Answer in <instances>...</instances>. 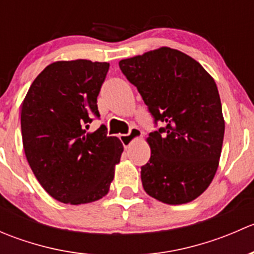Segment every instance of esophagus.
<instances>
[{
  "mask_svg": "<svg viewBox=\"0 0 254 254\" xmlns=\"http://www.w3.org/2000/svg\"><path fill=\"white\" fill-rule=\"evenodd\" d=\"M141 135V131H140L137 127H132L131 129H130V131L127 132V134H124V135H120V141L123 142V145H124V147H127V146L130 145L132 141H134L135 139H137V137Z\"/></svg>",
  "mask_w": 254,
  "mask_h": 254,
  "instance_id": "obj_1",
  "label": "esophagus"
}]
</instances>
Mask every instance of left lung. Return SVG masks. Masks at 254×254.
Masks as SVG:
<instances>
[{"label":"left lung","instance_id":"1","mask_svg":"<svg viewBox=\"0 0 254 254\" xmlns=\"http://www.w3.org/2000/svg\"><path fill=\"white\" fill-rule=\"evenodd\" d=\"M119 67L141 94L155 125H163L148 134L143 189L171 205L194 200L211 183L224 141L214 78L198 61L171 48L125 59Z\"/></svg>","mask_w":254,"mask_h":254}]
</instances>
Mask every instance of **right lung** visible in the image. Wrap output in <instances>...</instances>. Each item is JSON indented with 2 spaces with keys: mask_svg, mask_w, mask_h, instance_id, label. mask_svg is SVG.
Listing matches in <instances>:
<instances>
[{
  "mask_svg": "<svg viewBox=\"0 0 254 254\" xmlns=\"http://www.w3.org/2000/svg\"><path fill=\"white\" fill-rule=\"evenodd\" d=\"M108 63L56 61L30 86L20 113L25 157L43 188L65 204H86L109 190L123 145L101 125L97 97Z\"/></svg>",
  "mask_w": 254,
  "mask_h": 254,
  "instance_id": "obj_1",
  "label": "right lung"
}]
</instances>
